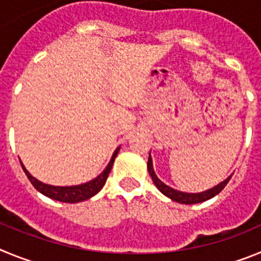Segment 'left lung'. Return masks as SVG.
Here are the masks:
<instances>
[{"mask_svg": "<svg viewBox=\"0 0 261 261\" xmlns=\"http://www.w3.org/2000/svg\"><path fill=\"white\" fill-rule=\"evenodd\" d=\"M147 170H149V174H150L151 179H153V183L155 184L156 188H158L163 195L167 196L168 199H171L172 201H176V202H180V204H187V205L199 204V202H204L206 201V200L212 199V197H214L216 195H218V193L225 188L226 184L229 183L230 179H231V176H229L227 179L221 181L220 184H217L216 187H213V188H211V190L208 191H204V192L187 193V192H180V191L174 190V188H171V187H168L167 184L163 183L161 179H158V176H156L155 172H154L153 161H151L150 155H149V161H147Z\"/></svg>", "mask_w": 261, "mask_h": 261, "instance_id": "8db88e82", "label": "left lung"}]
</instances>
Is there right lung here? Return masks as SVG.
Instances as JSON below:
<instances>
[{"label":"right lung","instance_id":"1","mask_svg":"<svg viewBox=\"0 0 261 261\" xmlns=\"http://www.w3.org/2000/svg\"><path fill=\"white\" fill-rule=\"evenodd\" d=\"M120 147H117L115 153L112 154V158H111L110 163L107 165V167L105 168V171L102 174L96 176L93 180L87 181L85 184H80V186H71V187H56V186H49V184L41 183L40 180H38L36 177L32 176L29 171L26 170V167L22 165L23 171L26 172L29 180L31 181V184L35 187L36 190L40 193H43L44 196L49 197V199L57 200V201L61 202H70V204H74V202H81L85 201V200L90 199L95 196L99 191L102 190L103 186L106 184V180H107L108 175L111 172V168H112V165L115 162V158H116L117 153H119Z\"/></svg>","mask_w":261,"mask_h":261}]
</instances>
